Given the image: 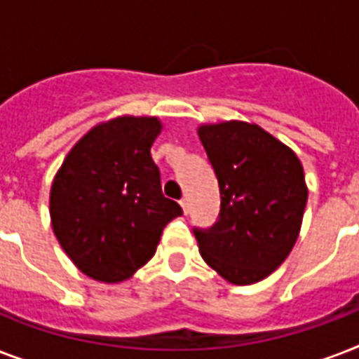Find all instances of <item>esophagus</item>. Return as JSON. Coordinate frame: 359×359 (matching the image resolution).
I'll return each mask as SVG.
<instances>
[{
  "mask_svg": "<svg viewBox=\"0 0 359 359\" xmlns=\"http://www.w3.org/2000/svg\"><path fill=\"white\" fill-rule=\"evenodd\" d=\"M180 207H182V212L184 214H188L190 212V203H188V199H180Z\"/></svg>",
  "mask_w": 359,
  "mask_h": 359,
  "instance_id": "obj_1",
  "label": "esophagus"
}]
</instances>
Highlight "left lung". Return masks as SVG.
Returning <instances> with one entry per match:
<instances>
[{
	"label": "left lung",
	"mask_w": 359,
	"mask_h": 359,
	"mask_svg": "<svg viewBox=\"0 0 359 359\" xmlns=\"http://www.w3.org/2000/svg\"><path fill=\"white\" fill-rule=\"evenodd\" d=\"M197 134L222 197L218 222L194 229L199 253L229 283H257L287 259L298 238L307 203L304 168L257 124H203Z\"/></svg>",
	"instance_id": "obj_1"
}]
</instances>
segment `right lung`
Returning a JSON list of instances; mask_svg holds the SVG:
<instances>
[{"mask_svg":"<svg viewBox=\"0 0 359 359\" xmlns=\"http://www.w3.org/2000/svg\"><path fill=\"white\" fill-rule=\"evenodd\" d=\"M156 117H117L76 143L52 182L50 218L70 261L89 278L119 283L151 261L163 227L182 214L163 197L151 147Z\"/></svg>","mask_w":359,"mask_h":359,"instance_id":"right-lung-1","label":"right lung"}]
</instances>
